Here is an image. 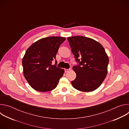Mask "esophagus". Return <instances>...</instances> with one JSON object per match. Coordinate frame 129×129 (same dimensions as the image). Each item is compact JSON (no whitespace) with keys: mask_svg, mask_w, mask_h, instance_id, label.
Segmentation results:
<instances>
[{"mask_svg":"<svg viewBox=\"0 0 129 129\" xmlns=\"http://www.w3.org/2000/svg\"><path fill=\"white\" fill-rule=\"evenodd\" d=\"M70 70H71V69H70V68H69V69H64V70H65V72H69Z\"/></svg>","mask_w":129,"mask_h":129,"instance_id":"esophagus-1","label":"esophagus"}]
</instances>
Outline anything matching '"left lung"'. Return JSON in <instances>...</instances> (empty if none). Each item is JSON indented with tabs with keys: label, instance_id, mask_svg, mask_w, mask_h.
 I'll return each instance as SVG.
<instances>
[{
	"label": "left lung",
	"instance_id": "left-lung-1",
	"mask_svg": "<svg viewBox=\"0 0 129 129\" xmlns=\"http://www.w3.org/2000/svg\"><path fill=\"white\" fill-rule=\"evenodd\" d=\"M78 64L72 67L77 75L72 86L83 92L93 91L103 82L107 74L109 58L103 46L95 40L83 36L67 38Z\"/></svg>",
	"mask_w": 129,
	"mask_h": 129
}]
</instances>
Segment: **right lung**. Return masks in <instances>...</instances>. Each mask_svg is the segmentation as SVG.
<instances>
[{
    "mask_svg": "<svg viewBox=\"0 0 129 129\" xmlns=\"http://www.w3.org/2000/svg\"><path fill=\"white\" fill-rule=\"evenodd\" d=\"M65 39L59 37L44 38L26 51L22 62L24 76L34 89L47 92L56 88L64 70L57 67V61L54 65L51 63Z\"/></svg>",
    "mask_w": 129,
    "mask_h": 129,
    "instance_id": "obj_1",
    "label": "right lung"
}]
</instances>
